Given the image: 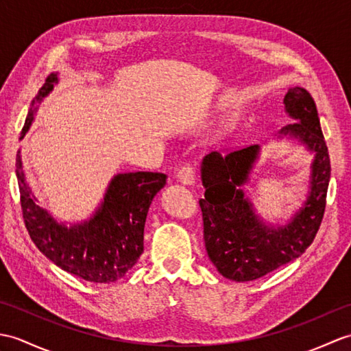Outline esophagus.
Wrapping results in <instances>:
<instances>
[{
    "mask_svg": "<svg viewBox=\"0 0 351 351\" xmlns=\"http://www.w3.org/2000/svg\"><path fill=\"white\" fill-rule=\"evenodd\" d=\"M176 180L184 185H191L196 181V167L193 164H184V166L178 170Z\"/></svg>",
    "mask_w": 351,
    "mask_h": 351,
    "instance_id": "obj_1",
    "label": "esophagus"
}]
</instances>
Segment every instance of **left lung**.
<instances>
[{"label":"left lung","instance_id":"1","mask_svg":"<svg viewBox=\"0 0 351 351\" xmlns=\"http://www.w3.org/2000/svg\"><path fill=\"white\" fill-rule=\"evenodd\" d=\"M283 104L297 122L287 125L279 134L297 138L315 152L309 196L288 225H264L240 189L247 182L258 158V145L234 149L223 156L211 152L200 167L205 197L199 200V205L206 253L220 274L237 282L263 278L299 258L314 241L324 215L330 160L317 106L311 93L302 87L289 88Z\"/></svg>","mask_w":351,"mask_h":351}]
</instances>
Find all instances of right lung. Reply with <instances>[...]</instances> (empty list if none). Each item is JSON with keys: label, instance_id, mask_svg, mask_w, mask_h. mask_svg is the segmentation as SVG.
Instances as JSON below:
<instances>
[{"label": "right lung", "instance_id": "right-lung-1", "mask_svg": "<svg viewBox=\"0 0 351 351\" xmlns=\"http://www.w3.org/2000/svg\"><path fill=\"white\" fill-rule=\"evenodd\" d=\"M57 81V73L48 75L33 99L21 138L34 121V104L40 102ZM16 178L22 217L36 247L62 270L96 283L121 279L137 263L143 253L149 206L167 180L166 175L156 171L119 173L111 180L101 206L90 220L68 228L36 204L22 170L21 151L16 154Z\"/></svg>", "mask_w": 351, "mask_h": 351}]
</instances>
